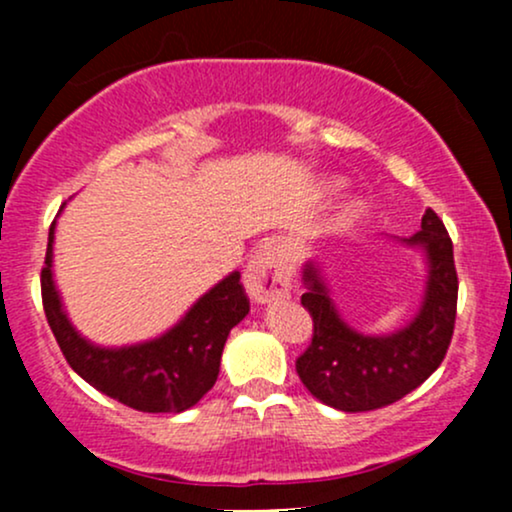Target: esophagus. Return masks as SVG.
Masks as SVG:
<instances>
[{"label": "esophagus", "mask_w": 512, "mask_h": 512, "mask_svg": "<svg viewBox=\"0 0 512 512\" xmlns=\"http://www.w3.org/2000/svg\"><path fill=\"white\" fill-rule=\"evenodd\" d=\"M243 284L252 301L257 303H269L274 301V298L289 293L291 267L276 245H262V248L252 255V260L243 272Z\"/></svg>", "instance_id": "1"}]
</instances>
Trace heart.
Segmentation results:
<instances>
[{
  "label": "heart",
  "mask_w": 512,
  "mask_h": 512,
  "mask_svg": "<svg viewBox=\"0 0 512 512\" xmlns=\"http://www.w3.org/2000/svg\"><path fill=\"white\" fill-rule=\"evenodd\" d=\"M339 187H344V180H339V178H330V180H325V190L327 192H334V190H339ZM344 216L346 219H356L358 216V204H349V207H346V211H344Z\"/></svg>",
  "instance_id": "obj_1"
}]
</instances>
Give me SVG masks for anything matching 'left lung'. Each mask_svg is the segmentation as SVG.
<instances>
[{"label": "left lung", "mask_w": 512, "mask_h": 512, "mask_svg": "<svg viewBox=\"0 0 512 512\" xmlns=\"http://www.w3.org/2000/svg\"><path fill=\"white\" fill-rule=\"evenodd\" d=\"M424 252L426 289L419 313L392 334H363L349 327L320 274V262L303 264V308L313 317V342L296 361L313 397L339 411H373L416 390L443 363L455 330L457 272L452 240L433 209L421 231L402 240Z\"/></svg>", "instance_id": "1"}]
</instances>
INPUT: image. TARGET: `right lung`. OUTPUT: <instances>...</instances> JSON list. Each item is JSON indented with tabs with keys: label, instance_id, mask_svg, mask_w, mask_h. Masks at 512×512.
<instances>
[{
	"label": "right lung",
	"instance_id": "1",
	"mask_svg": "<svg viewBox=\"0 0 512 512\" xmlns=\"http://www.w3.org/2000/svg\"><path fill=\"white\" fill-rule=\"evenodd\" d=\"M55 226L57 223L52 221L40 289L45 317L69 366L98 392L137 411L180 414L195 407L219 378L228 334L250 313L240 272H231L211 286L161 337L127 346H98L81 337L72 325L55 286Z\"/></svg>",
	"mask_w": 512,
	"mask_h": 512
}]
</instances>
